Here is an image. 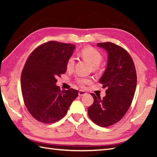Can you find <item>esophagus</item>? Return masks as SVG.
Masks as SVG:
<instances>
[{
  "label": "esophagus",
  "mask_w": 157,
  "mask_h": 157,
  "mask_svg": "<svg viewBox=\"0 0 157 157\" xmlns=\"http://www.w3.org/2000/svg\"><path fill=\"white\" fill-rule=\"evenodd\" d=\"M86 94V92L82 90H80L78 91V96H83L84 95Z\"/></svg>",
  "instance_id": "esophagus-1"
}]
</instances>
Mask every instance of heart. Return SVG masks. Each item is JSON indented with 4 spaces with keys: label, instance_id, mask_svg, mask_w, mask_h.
I'll return each mask as SVG.
<instances>
[{
    "label": "heart",
    "instance_id": "obj_1",
    "mask_svg": "<svg viewBox=\"0 0 157 157\" xmlns=\"http://www.w3.org/2000/svg\"><path fill=\"white\" fill-rule=\"evenodd\" d=\"M80 55L82 58L87 61L88 62L94 67H97L100 64L102 60V56L99 52L91 47L84 48L80 52ZM75 66V58L73 56L68 59L66 67L68 70H72ZM77 82L81 86L86 84L90 82V80L86 78H78L77 79Z\"/></svg>",
    "mask_w": 157,
    "mask_h": 157
}]
</instances>
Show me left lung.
Wrapping results in <instances>:
<instances>
[{
    "mask_svg": "<svg viewBox=\"0 0 157 157\" xmlns=\"http://www.w3.org/2000/svg\"><path fill=\"white\" fill-rule=\"evenodd\" d=\"M97 46L108 54L106 69L99 80L107 90L103 99L91 94L94 103L88 113L95 124L107 127L121 120L128 111L135 94L137 75L134 61L124 48L109 42Z\"/></svg>",
    "mask_w": 157,
    "mask_h": 157,
    "instance_id": "1",
    "label": "left lung"
}]
</instances>
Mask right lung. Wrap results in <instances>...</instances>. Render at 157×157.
Wrapping results in <instances>:
<instances>
[{"label": "right lung", "instance_id": "obj_1", "mask_svg": "<svg viewBox=\"0 0 157 157\" xmlns=\"http://www.w3.org/2000/svg\"><path fill=\"white\" fill-rule=\"evenodd\" d=\"M75 48L73 44L50 41L36 48L26 61L21 76V92L27 110L36 120L59 121L78 97V90H61L56 86V78L66 72Z\"/></svg>", "mask_w": 157, "mask_h": 157}]
</instances>
